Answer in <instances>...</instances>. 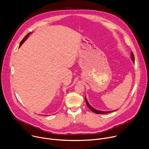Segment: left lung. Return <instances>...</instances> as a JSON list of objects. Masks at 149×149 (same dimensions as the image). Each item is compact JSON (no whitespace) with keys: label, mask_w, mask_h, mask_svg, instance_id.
<instances>
[{"label":"left lung","mask_w":149,"mask_h":149,"mask_svg":"<svg viewBox=\"0 0 149 149\" xmlns=\"http://www.w3.org/2000/svg\"><path fill=\"white\" fill-rule=\"evenodd\" d=\"M131 58L132 59V61L133 62H134V54H133V53L132 52L131 53ZM85 101H86V104L87 106V107L90 109L93 112L96 113V114H105V113H110V112H111V111H100V110H97L95 109H94L93 107H92L90 104H89V103H88L87 102V100L86 99V97H85ZM115 111V110H114Z\"/></svg>","instance_id":"left-lung-1"}]
</instances>
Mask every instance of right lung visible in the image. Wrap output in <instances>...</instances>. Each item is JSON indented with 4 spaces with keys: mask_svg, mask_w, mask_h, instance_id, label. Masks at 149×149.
<instances>
[{
    "mask_svg": "<svg viewBox=\"0 0 149 149\" xmlns=\"http://www.w3.org/2000/svg\"><path fill=\"white\" fill-rule=\"evenodd\" d=\"M31 33H28V34H27V35H26V36L23 39V40L21 41V42H20V45H19V47H20L21 46V45L24 43V41L27 39L28 36H29L30 35H31Z\"/></svg>",
    "mask_w": 149,
    "mask_h": 149,
    "instance_id": "right-lung-1",
    "label": "right lung"
}]
</instances>
